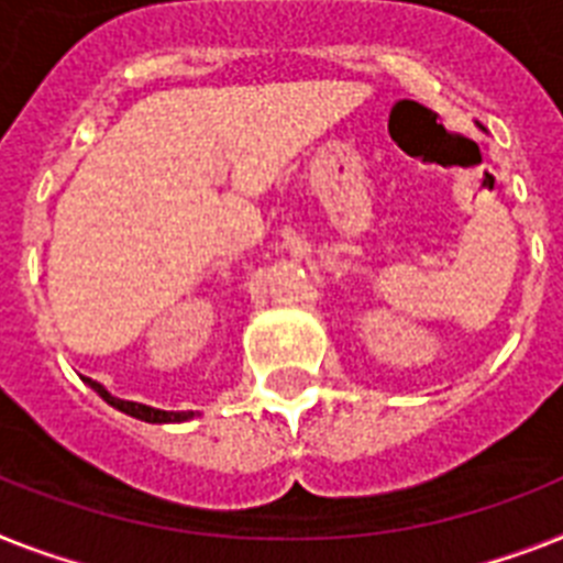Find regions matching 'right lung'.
I'll use <instances>...</instances> for the list:
<instances>
[{
	"label": "right lung",
	"mask_w": 563,
	"mask_h": 563,
	"mask_svg": "<svg viewBox=\"0 0 563 563\" xmlns=\"http://www.w3.org/2000/svg\"><path fill=\"white\" fill-rule=\"evenodd\" d=\"M86 385H91L100 397L109 402V406H114L118 411H123V415L134 417V420H143V422H187L192 420L195 411H164V408H152V406H143V402H132V399H120L114 397V394L106 391V385H100L97 379H88L86 376Z\"/></svg>",
	"instance_id": "1"
}]
</instances>
